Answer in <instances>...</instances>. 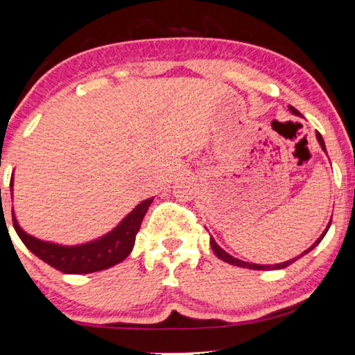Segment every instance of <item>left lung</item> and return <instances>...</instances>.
Masks as SVG:
<instances>
[{
  "label": "left lung",
  "mask_w": 355,
  "mask_h": 355,
  "mask_svg": "<svg viewBox=\"0 0 355 355\" xmlns=\"http://www.w3.org/2000/svg\"><path fill=\"white\" fill-rule=\"evenodd\" d=\"M291 108V112L294 113V115H300V112L297 110V108H294V107H289ZM316 138H318V143H320V146H321V149L323 150H326V148H324V141H323V138H321V135L320 133H316ZM329 225H331V220H329V224H328V227H326V230L323 234H321V237L316 240V242L311 245V247L309 248V250H305L304 253L300 254V257H304V254H306L309 252H311V250H313L316 245H318L321 240H323V237L326 235V232H328V229H329ZM209 243H211V248H212V252L216 253V257L219 258V259H222V261H225V263H229V264H234V266H240V268H248V269H261V271H269V269H282V268H287L289 266V264H292L294 261H297V259L299 258H294V259H289V261H286V263H279V264H253V263H247V261H242V259H237V258H234V257H230L229 253L227 252H224V250H222L219 245H217L216 242H214V239H211L209 240Z\"/></svg>",
  "instance_id": "1"
}]
</instances>
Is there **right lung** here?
<instances>
[{
    "instance_id": "add662e5",
    "label": "right lung",
    "mask_w": 355,
    "mask_h": 355,
    "mask_svg": "<svg viewBox=\"0 0 355 355\" xmlns=\"http://www.w3.org/2000/svg\"><path fill=\"white\" fill-rule=\"evenodd\" d=\"M12 191V178H11ZM154 198H149L135 207L128 216L118 224L105 237L94 240L91 243L78 245V247H61L56 243L42 242V240L26 234L19 227L12 211V225L22 243L31 250L42 261L50 264L64 274H87L102 271L121 263L135 247L136 234L139 232L141 222L146 216V211L150 206Z\"/></svg>"
}]
</instances>
